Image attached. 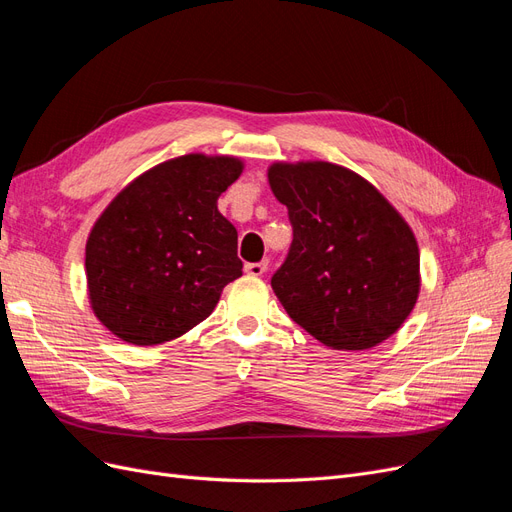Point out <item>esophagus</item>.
Listing matches in <instances>:
<instances>
[{"instance_id": "esophagus-1", "label": "esophagus", "mask_w": 512, "mask_h": 512, "mask_svg": "<svg viewBox=\"0 0 512 512\" xmlns=\"http://www.w3.org/2000/svg\"><path fill=\"white\" fill-rule=\"evenodd\" d=\"M268 270V261H259V263H246L244 272L249 276H261L263 272Z\"/></svg>"}]
</instances>
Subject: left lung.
<instances>
[{
    "label": "left lung",
    "instance_id": "8db88e82",
    "mask_svg": "<svg viewBox=\"0 0 512 512\" xmlns=\"http://www.w3.org/2000/svg\"><path fill=\"white\" fill-rule=\"evenodd\" d=\"M268 183L293 242L272 289L287 315L334 351L393 336L421 291L419 244L370 180L329 161H274Z\"/></svg>",
    "mask_w": 512,
    "mask_h": 512
}]
</instances>
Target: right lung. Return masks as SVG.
<instances>
[{
    "label": "right lung",
    "mask_w": 512,
    "mask_h": 512,
    "mask_svg": "<svg viewBox=\"0 0 512 512\" xmlns=\"http://www.w3.org/2000/svg\"><path fill=\"white\" fill-rule=\"evenodd\" d=\"M244 161L189 153L142 172L93 223L87 295L93 315L127 344L180 338L242 276L238 232L219 212Z\"/></svg>",
    "instance_id": "right-lung-1"
}]
</instances>
